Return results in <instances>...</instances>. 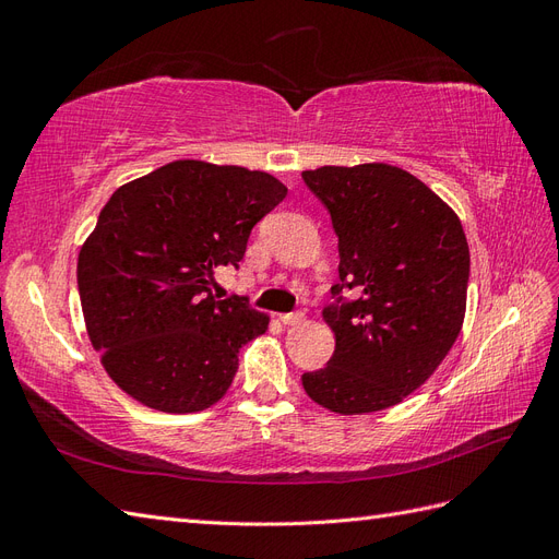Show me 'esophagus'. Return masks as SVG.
I'll return each mask as SVG.
<instances>
[{
    "label": "esophagus",
    "instance_id": "esophagus-1",
    "mask_svg": "<svg viewBox=\"0 0 559 559\" xmlns=\"http://www.w3.org/2000/svg\"><path fill=\"white\" fill-rule=\"evenodd\" d=\"M280 321H282V324H286V326H298V324H302V321H306V314H302V312L280 314Z\"/></svg>",
    "mask_w": 559,
    "mask_h": 559
}]
</instances>
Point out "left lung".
<instances>
[{
    "mask_svg": "<svg viewBox=\"0 0 559 559\" xmlns=\"http://www.w3.org/2000/svg\"><path fill=\"white\" fill-rule=\"evenodd\" d=\"M337 235L335 302L324 319L335 352L302 373L331 413L364 415L401 403L448 357L464 324L468 245L456 216L427 183L386 163L302 173ZM349 288L354 301L342 292Z\"/></svg>",
    "mask_w": 559,
    "mask_h": 559,
    "instance_id": "left-lung-1",
    "label": "left lung"
}]
</instances>
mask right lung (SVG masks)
<instances>
[{
    "instance_id": "right-lung-1",
    "label": "right lung",
    "mask_w": 559,
    "mask_h": 559,
    "mask_svg": "<svg viewBox=\"0 0 559 559\" xmlns=\"http://www.w3.org/2000/svg\"><path fill=\"white\" fill-rule=\"evenodd\" d=\"M286 198L267 173L175 160L109 198L79 251L81 310L109 378L148 408L198 413L222 399L267 314L216 300L214 270L242 261L251 228Z\"/></svg>"
}]
</instances>
